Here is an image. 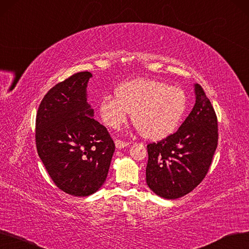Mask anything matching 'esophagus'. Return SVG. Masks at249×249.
Instances as JSON below:
<instances>
[{
    "label": "esophagus",
    "instance_id": "1",
    "mask_svg": "<svg viewBox=\"0 0 249 249\" xmlns=\"http://www.w3.org/2000/svg\"><path fill=\"white\" fill-rule=\"evenodd\" d=\"M127 145H128L127 142H124V141H122V140H115V147H116L117 149L124 148V147H126Z\"/></svg>",
    "mask_w": 249,
    "mask_h": 249
}]
</instances>
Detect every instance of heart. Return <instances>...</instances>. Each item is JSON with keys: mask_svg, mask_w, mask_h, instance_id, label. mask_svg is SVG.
Here are the masks:
<instances>
[{"mask_svg": "<svg viewBox=\"0 0 249 249\" xmlns=\"http://www.w3.org/2000/svg\"><path fill=\"white\" fill-rule=\"evenodd\" d=\"M115 96L106 95L99 104L102 121L118 128L133 112V123L145 138L158 140L171 135L185 112L186 95L180 88L154 79H135L118 86Z\"/></svg>", "mask_w": 249, "mask_h": 249, "instance_id": "1", "label": "heart"}]
</instances>
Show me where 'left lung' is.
<instances>
[{"label": "left lung", "mask_w": 249, "mask_h": 249, "mask_svg": "<svg viewBox=\"0 0 249 249\" xmlns=\"http://www.w3.org/2000/svg\"><path fill=\"white\" fill-rule=\"evenodd\" d=\"M195 105L178 130L147 145L146 182L158 196L177 199L199 185L217 146V119L200 85H194Z\"/></svg>", "instance_id": "left-lung-1"}]
</instances>
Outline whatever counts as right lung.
<instances>
[{
  "label": "right lung",
  "instance_id": "1",
  "mask_svg": "<svg viewBox=\"0 0 249 249\" xmlns=\"http://www.w3.org/2000/svg\"><path fill=\"white\" fill-rule=\"evenodd\" d=\"M92 73L77 72L54 86L39 104L36 121L37 154L55 185L85 197L107 178L115 146L87 102Z\"/></svg>",
  "mask_w": 249,
  "mask_h": 249
}]
</instances>
